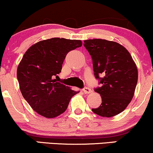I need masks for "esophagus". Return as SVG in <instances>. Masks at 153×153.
<instances>
[{
    "label": "esophagus",
    "instance_id": "1",
    "mask_svg": "<svg viewBox=\"0 0 153 153\" xmlns=\"http://www.w3.org/2000/svg\"><path fill=\"white\" fill-rule=\"evenodd\" d=\"M91 92H92V91H91V89L89 88H85L83 89V93L85 94H91Z\"/></svg>",
    "mask_w": 153,
    "mask_h": 153
}]
</instances>
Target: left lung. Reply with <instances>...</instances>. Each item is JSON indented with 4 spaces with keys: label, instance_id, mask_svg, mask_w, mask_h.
<instances>
[{
    "label": "left lung",
    "instance_id": "left-lung-1",
    "mask_svg": "<svg viewBox=\"0 0 153 153\" xmlns=\"http://www.w3.org/2000/svg\"><path fill=\"white\" fill-rule=\"evenodd\" d=\"M84 46L92 58L95 77L101 84L95 91L102 103L92 111L103 117H114L127 108L134 96L138 79L136 64L127 49L116 42L88 39Z\"/></svg>",
    "mask_w": 153,
    "mask_h": 153
}]
</instances>
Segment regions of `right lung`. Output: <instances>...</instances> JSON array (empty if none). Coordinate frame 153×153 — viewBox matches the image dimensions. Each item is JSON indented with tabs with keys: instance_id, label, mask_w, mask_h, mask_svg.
I'll return each mask as SVG.
<instances>
[{
	"instance_id": "add662e5",
	"label": "right lung",
	"mask_w": 153,
	"mask_h": 153,
	"mask_svg": "<svg viewBox=\"0 0 153 153\" xmlns=\"http://www.w3.org/2000/svg\"><path fill=\"white\" fill-rule=\"evenodd\" d=\"M82 42L52 38L34 44L23 56L17 78L23 97L32 109L45 118H54L65 111L71 98L78 92L56 81L70 51Z\"/></svg>"
}]
</instances>
